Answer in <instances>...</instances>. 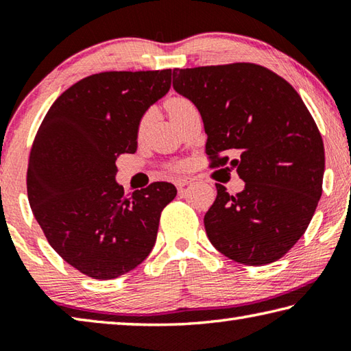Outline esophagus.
Returning a JSON list of instances; mask_svg holds the SVG:
<instances>
[{
  "label": "esophagus",
  "mask_w": 351,
  "mask_h": 351,
  "mask_svg": "<svg viewBox=\"0 0 351 351\" xmlns=\"http://www.w3.org/2000/svg\"><path fill=\"white\" fill-rule=\"evenodd\" d=\"M193 182V180H192V178H178V180H176V187H178V190H182L184 187H187L189 186V184H192Z\"/></svg>",
  "instance_id": "34e87169"
}]
</instances>
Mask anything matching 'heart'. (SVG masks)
Here are the masks:
<instances>
[{
  "label": "heart",
  "instance_id": "b5f03b06",
  "mask_svg": "<svg viewBox=\"0 0 351 351\" xmlns=\"http://www.w3.org/2000/svg\"><path fill=\"white\" fill-rule=\"evenodd\" d=\"M192 106H193L192 102H189V100L184 99V97H170L167 100V108H169V112H170L171 119H175V117H178L180 114H182L184 111H187L189 108H192ZM147 121H148V114L142 117V121L139 123L141 132L147 125Z\"/></svg>",
  "mask_w": 351,
  "mask_h": 351
}]
</instances>
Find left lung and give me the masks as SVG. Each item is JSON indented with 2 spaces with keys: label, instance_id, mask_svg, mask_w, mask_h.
Masks as SVG:
<instances>
[{
  "label": "left lung",
  "instance_id": "left-lung-1",
  "mask_svg": "<svg viewBox=\"0 0 351 351\" xmlns=\"http://www.w3.org/2000/svg\"><path fill=\"white\" fill-rule=\"evenodd\" d=\"M173 88L197 106L212 167L230 161L245 181L230 195L217 184L204 215L217 251L241 265L282 258L310 224L322 195L324 142L289 83L254 63L173 69Z\"/></svg>",
  "mask_w": 351,
  "mask_h": 351
}]
</instances>
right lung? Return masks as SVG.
I'll return each instance as SVG.
<instances>
[{"mask_svg": "<svg viewBox=\"0 0 351 351\" xmlns=\"http://www.w3.org/2000/svg\"><path fill=\"white\" fill-rule=\"evenodd\" d=\"M171 69L110 71L74 83L45 116L27 165V198L49 245L73 268L99 280L144 261L170 182L123 195L116 161L138 148L141 119L169 93Z\"/></svg>", "mask_w": 351, "mask_h": 351, "instance_id": "right-lung-1", "label": "right lung"}]
</instances>
